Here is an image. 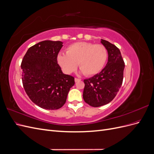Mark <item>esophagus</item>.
Returning a JSON list of instances; mask_svg holds the SVG:
<instances>
[{
    "mask_svg": "<svg viewBox=\"0 0 154 154\" xmlns=\"http://www.w3.org/2000/svg\"><path fill=\"white\" fill-rule=\"evenodd\" d=\"M74 81H75V82H78L81 81V80H80V79H78V78H75V79H74Z\"/></svg>",
    "mask_w": 154,
    "mask_h": 154,
    "instance_id": "esophagus-1",
    "label": "esophagus"
}]
</instances>
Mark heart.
I'll use <instances>...</instances> for the list:
<instances>
[{"label":"heart","instance_id":"b5f03b06","mask_svg":"<svg viewBox=\"0 0 154 154\" xmlns=\"http://www.w3.org/2000/svg\"><path fill=\"white\" fill-rule=\"evenodd\" d=\"M107 56V51L103 45L82 42L69 46L67 53H59L57 62L63 72L67 74L75 71L78 63L82 72L90 76L101 71Z\"/></svg>","mask_w":154,"mask_h":154}]
</instances>
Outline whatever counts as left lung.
Listing matches in <instances>:
<instances>
[{
    "label": "left lung",
    "mask_w": 154,
    "mask_h": 154,
    "mask_svg": "<svg viewBox=\"0 0 154 154\" xmlns=\"http://www.w3.org/2000/svg\"><path fill=\"white\" fill-rule=\"evenodd\" d=\"M108 52L104 69L94 76L84 80L83 100L89 105L98 107L112 100L122 85L125 63L119 49L109 42L101 39Z\"/></svg>",
    "instance_id": "obj_1"
}]
</instances>
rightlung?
Instances as JSON below:
<instances>
[{"label": "right lung", "instance_id": "add662e5", "mask_svg": "<svg viewBox=\"0 0 154 154\" xmlns=\"http://www.w3.org/2000/svg\"><path fill=\"white\" fill-rule=\"evenodd\" d=\"M62 46L60 41L40 42L29 48L21 63L26 92L34 103L46 110L61 108L74 85V77L63 74L57 63Z\"/></svg>", "mask_w": 154, "mask_h": 154}]
</instances>
